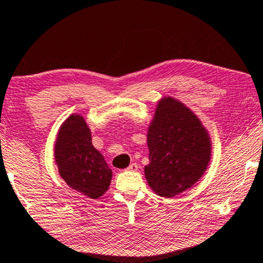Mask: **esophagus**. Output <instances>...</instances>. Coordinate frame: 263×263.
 <instances>
[{
  "mask_svg": "<svg viewBox=\"0 0 263 263\" xmlns=\"http://www.w3.org/2000/svg\"><path fill=\"white\" fill-rule=\"evenodd\" d=\"M127 170H130V172H137V170H138V164H137V163H131L130 165H128Z\"/></svg>",
  "mask_w": 263,
  "mask_h": 263,
  "instance_id": "obj_1",
  "label": "esophagus"
}]
</instances>
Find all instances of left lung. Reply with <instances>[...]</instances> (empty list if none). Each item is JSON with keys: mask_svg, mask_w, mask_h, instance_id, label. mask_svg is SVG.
Instances as JSON below:
<instances>
[{"mask_svg": "<svg viewBox=\"0 0 263 263\" xmlns=\"http://www.w3.org/2000/svg\"><path fill=\"white\" fill-rule=\"evenodd\" d=\"M150 163L144 168L155 193L172 198L193 186L211 158V140L197 116L173 98L158 102L147 130Z\"/></svg>", "mask_w": 263, "mask_h": 263, "instance_id": "8db88e82", "label": "left lung"}]
</instances>
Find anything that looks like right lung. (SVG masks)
<instances>
[{
	"label": "right lung",
	"mask_w": 263,
	"mask_h": 263,
	"mask_svg": "<svg viewBox=\"0 0 263 263\" xmlns=\"http://www.w3.org/2000/svg\"><path fill=\"white\" fill-rule=\"evenodd\" d=\"M59 174L69 187L91 199L108 190L112 170L91 144L90 130L79 114H72L59 128L54 146Z\"/></svg>",
	"instance_id": "add662e5"
}]
</instances>
